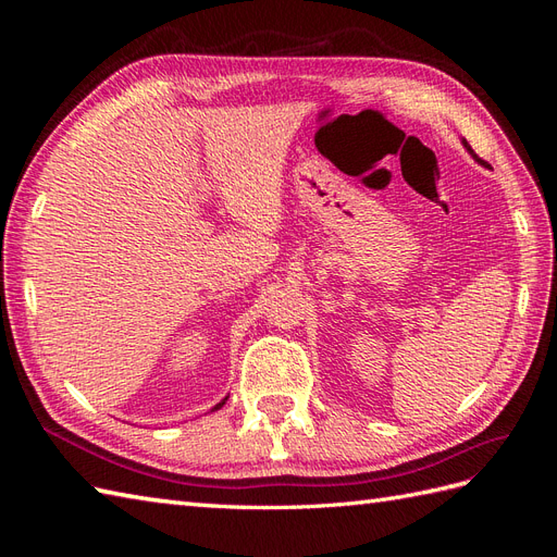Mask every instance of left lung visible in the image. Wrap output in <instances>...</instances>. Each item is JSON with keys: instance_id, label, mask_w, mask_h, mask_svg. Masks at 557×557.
Returning a JSON list of instances; mask_svg holds the SVG:
<instances>
[{"instance_id": "obj_1", "label": "left lung", "mask_w": 557, "mask_h": 557, "mask_svg": "<svg viewBox=\"0 0 557 557\" xmlns=\"http://www.w3.org/2000/svg\"><path fill=\"white\" fill-rule=\"evenodd\" d=\"M462 144H465V148H467V150H469V153H471V158H474V160H476V162H481V164H483V166H491V164H487V162H485V160H481V158H479V156H476V153H474V150H471V146H469V144H467V139H462Z\"/></svg>"}]
</instances>
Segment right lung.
Listing matches in <instances>:
<instances>
[{
	"instance_id": "add662e5",
	"label": "right lung",
	"mask_w": 557,
	"mask_h": 557,
	"mask_svg": "<svg viewBox=\"0 0 557 557\" xmlns=\"http://www.w3.org/2000/svg\"><path fill=\"white\" fill-rule=\"evenodd\" d=\"M225 401H227V397H225V399H223V401H218V404H215V407H213V409H211V411H218V409H221V407H223V404H225Z\"/></svg>"
}]
</instances>
